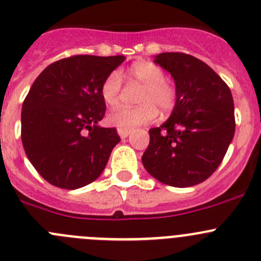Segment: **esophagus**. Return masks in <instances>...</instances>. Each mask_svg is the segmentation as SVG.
Segmentation results:
<instances>
[{"mask_svg":"<svg viewBox=\"0 0 261 261\" xmlns=\"http://www.w3.org/2000/svg\"><path fill=\"white\" fill-rule=\"evenodd\" d=\"M118 135L120 136L121 138H126L130 135V129H118Z\"/></svg>","mask_w":261,"mask_h":261,"instance_id":"obj_1","label":"esophagus"}]
</instances>
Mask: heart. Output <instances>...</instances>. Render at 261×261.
<instances>
[{
  "mask_svg": "<svg viewBox=\"0 0 261 261\" xmlns=\"http://www.w3.org/2000/svg\"><path fill=\"white\" fill-rule=\"evenodd\" d=\"M128 78L142 86L136 108H119L108 115V123L119 129H133L152 123L160 109L169 113L177 102V89L165 79L163 69L148 61H137L128 69ZM121 76L113 71L103 79L100 93L108 108H115L120 101Z\"/></svg>",
  "mask_w": 261,
  "mask_h": 261,
  "instance_id": "obj_1",
  "label": "heart"
}]
</instances>
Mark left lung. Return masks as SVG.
Returning a JSON list of instances; mask_svg holds the SVG:
<instances>
[{
    "label": "left lung",
    "instance_id": "8db88e82",
    "mask_svg": "<svg viewBox=\"0 0 261 261\" xmlns=\"http://www.w3.org/2000/svg\"><path fill=\"white\" fill-rule=\"evenodd\" d=\"M153 63L174 79L177 102L165 123L148 130L143 166L164 185L191 187L217 170L232 142V93L209 65L191 55L164 52Z\"/></svg>",
    "mask_w": 261,
    "mask_h": 261
}]
</instances>
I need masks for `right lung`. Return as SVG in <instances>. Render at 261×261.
<instances>
[{"instance_id": "obj_1", "label": "right lung", "mask_w": 261, "mask_h": 261, "mask_svg": "<svg viewBox=\"0 0 261 261\" xmlns=\"http://www.w3.org/2000/svg\"><path fill=\"white\" fill-rule=\"evenodd\" d=\"M124 56L76 55L47 66L21 109V141L32 165L56 187L76 190L97 179L120 141L102 128L103 79Z\"/></svg>"}]
</instances>
